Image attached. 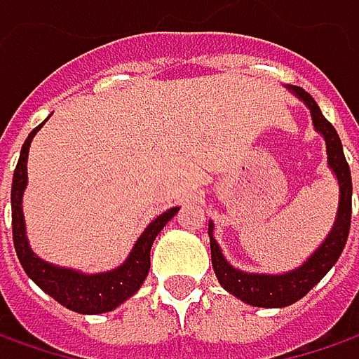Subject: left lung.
Here are the masks:
<instances>
[{"instance_id": "8db88e82", "label": "left lung", "mask_w": 359, "mask_h": 359, "mask_svg": "<svg viewBox=\"0 0 359 359\" xmlns=\"http://www.w3.org/2000/svg\"><path fill=\"white\" fill-rule=\"evenodd\" d=\"M294 93L311 108L313 124L325 137L327 142V161L333 173L337 175L339 182V208L335 224L329 233V237L323 241L319 249L311 255V259L290 273L282 276H266V273H245L235 269L220 253V247L212 237V224H210V253H212V266L217 273L218 282L224 290L231 294L241 298L247 304L253 306H264V309H280L288 306L296 300H300L304 294L311 292L313 286H317L323 276L335 266L339 259L344 247H346L347 235H349V224H351V173L344 155V147L339 141L337 130L333 124L323 116L317 102L313 100L311 93L302 88H292Z\"/></svg>"}]
</instances>
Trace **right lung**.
Listing matches in <instances>:
<instances>
[{
  "label": "right lung",
  "instance_id": "add662e5",
  "mask_svg": "<svg viewBox=\"0 0 359 359\" xmlns=\"http://www.w3.org/2000/svg\"><path fill=\"white\" fill-rule=\"evenodd\" d=\"M40 126H36L22 144L20 159H18V165H15V171H13L12 235L18 259H20L24 271L36 282V286H40L46 294L53 296L57 302H61L67 309H71L75 313H81V315L108 313V311H112L118 304H122L126 298H130L141 288V284L144 282L147 273H149V268H151V257H149L151 255V245L155 241V237L159 235V231L165 226L171 218L175 217V212L180 208H169L161 217L155 218L144 229V233L139 237V241L135 243L128 259L120 268L112 269L108 273L86 276V273H79V271H73V269L55 268V266L42 262L28 247L24 217H22V194H24V188H26V180H28V175H26L28 149H30V142H32Z\"/></svg>",
  "mask_w": 359,
  "mask_h": 359
}]
</instances>
